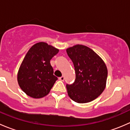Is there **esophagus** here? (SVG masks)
<instances>
[{
	"label": "esophagus",
	"instance_id": "obj_1",
	"mask_svg": "<svg viewBox=\"0 0 130 130\" xmlns=\"http://www.w3.org/2000/svg\"><path fill=\"white\" fill-rule=\"evenodd\" d=\"M58 79L60 80L63 81L64 80H65V77H64V76H61V77H59V78H58Z\"/></svg>",
	"mask_w": 130,
	"mask_h": 130
}]
</instances>
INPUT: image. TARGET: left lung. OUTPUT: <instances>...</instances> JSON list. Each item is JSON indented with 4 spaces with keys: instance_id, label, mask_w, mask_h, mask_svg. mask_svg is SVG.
I'll return each mask as SVG.
<instances>
[{
    "instance_id": "8db88e82",
    "label": "left lung",
    "mask_w": 130,
    "mask_h": 130,
    "mask_svg": "<svg viewBox=\"0 0 130 130\" xmlns=\"http://www.w3.org/2000/svg\"><path fill=\"white\" fill-rule=\"evenodd\" d=\"M72 61L75 80L67 84L69 96L78 103H87L96 99L106 87L107 69L105 63L95 52L82 44L66 50Z\"/></svg>"
}]
</instances>
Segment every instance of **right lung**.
Wrapping results in <instances>:
<instances>
[{
  "instance_id": "add662e5",
  "label": "right lung",
  "mask_w": 130,
  "mask_h": 130,
  "mask_svg": "<svg viewBox=\"0 0 130 130\" xmlns=\"http://www.w3.org/2000/svg\"><path fill=\"white\" fill-rule=\"evenodd\" d=\"M59 50L44 42L31 47L18 73V82L27 95L35 99L48 95L58 79L53 75L50 60Z\"/></svg>"
}]
</instances>
